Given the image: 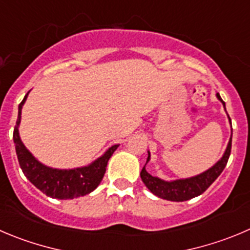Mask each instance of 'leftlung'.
<instances>
[{"label":"left lung","instance_id":"8db88e82","mask_svg":"<svg viewBox=\"0 0 250 250\" xmlns=\"http://www.w3.org/2000/svg\"><path fill=\"white\" fill-rule=\"evenodd\" d=\"M218 101L222 103L223 108L226 110V104L222 101V98L220 97V94L216 93ZM227 113V111H226ZM228 120H229L230 127H232V123H230V118L227 114ZM230 147H232V130H230V137L229 141H228L227 147L225 149V153L222 154L217 162L212 166L211 168H208L205 172L200 173L198 175H194V177L190 178H184V179H175V180H165L161 179L158 177H153V175L149 174L146 170V165L149 162L151 159V153L148 152V157H147L146 165L142 168L141 173V179L144 182V184L148 188L149 191L152 194H154L156 196L161 199H165V200L169 201H187L190 200L192 198H196L199 195L203 194L213 182L218 178V175L222 173V170L225 169L226 165L228 162V158H229L230 154Z\"/></svg>","mask_w":250,"mask_h":250}]
</instances>
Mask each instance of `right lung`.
<instances>
[{"label": "right lung", "mask_w": 250, "mask_h": 250, "mask_svg": "<svg viewBox=\"0 0 250 250\" xmlns=\"http://www.w3.org/2000/svg\"><path fill=\"white\" fill-rule=\"evenodd\" d=\"M29 92L25 94L24 99L18 106V119H17L13 131L16 153L24 175L35 188H38L46 196H50L52 199L67 200V199L84 196V195L92 192L101 184L109 158L118 148L119 145L109 147L101 157L83 167L72 168V169H59V168H52L42 165L24 146L21 140L20 130H18L21 118H22L21 116L22 108L27 101Z\"/></svg>", "instance_id": "obj_1"}]
</instances>
